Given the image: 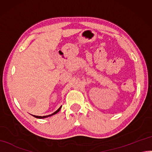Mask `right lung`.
Listing matches in <instances>:
<instances>
[{
    "label": "right lung",
    "mask_w": 152,
    "mask_h": 152,
    "mask_svg": "<svg viewBox=\"0 0 152 152\" xmlns=\"http://www.w3.org/2000/svg\"><path fill=\"white\" fill-rule=\"evenodd\" d=\"M61 106L60 107L57 109L56 112H54V113H52V114H50V115H47V116H35V115H32L34 117H35V118H39V119H42V118H48V117H49V116H52V115H54V114H56V113H58L59 110H60V109H61Z\"/></svg>",
    "instance_id": "right-lung-1"
}]
</instances>
